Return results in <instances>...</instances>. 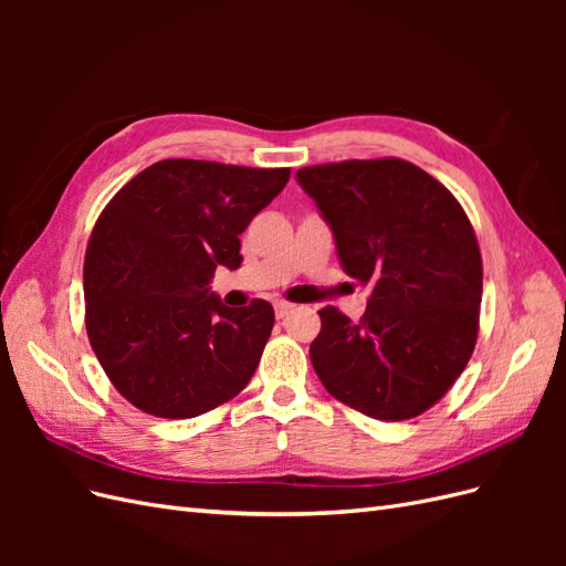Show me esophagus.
Masks as SVG:
<instances>
[{"label":"esophagus","instance_id":"1","mask_svg":"<svg viewBox=\"0 0 566 566\" xmlns=\"http://www.w3.org/2000/svg\"><path fill=\"white\" fill-rule=\"evenodd\" d=\"M273 310H276V318H285L290 312L295 310V304H290L285 300H279V302H273Z\"/></svg>","mask_w":566,"mask_h":566}]
</instances>
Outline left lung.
<instances>
[{"mask_svg": "<svg viewBox=\"0 0 566 566\" xmlns=\"http://www.w3.org/2000/svg\"><path fill=\"white\" fill-rule=\"evenodd\" d=\"M297 181L333 229L342 269L370 285L361 321L318 312L310 356L323 387L375 420L424 413L476 345L484 269L465 210L399 158L302 167Z\"/></svg>", "mask_w": 566, "mask_h": 566, "instance_id": "8db88e82", "label": "left lung"}]
</instances>
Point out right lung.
Listing matches in <instances>:
<instances>
[{
  "label": "right lung",
  "mask_w": 566,
  "mask_h": 566,
  "mask_svg": "<svg viewBox=\"0 0 566 566\" xmlns=\"http://www.w3.org/2000/svg\"><path fill=\"white\" fill-rule=\"evenodd\" d=\"M287 167L172 158L146 167L98 214L84 256V325L113 387L144 413L186 420L231 401L260 364L273 306L210 293Z\"/></svg>",
  "instance_id": "add662e5"
}]
</instances>
